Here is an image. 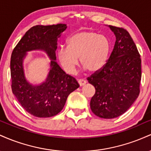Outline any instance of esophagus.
Returning a JSON list of instances; mask_svg holds the SVG:
<instances>
[{"label":"esophagus","mask_w":151,"mask_h":151,"mask_svg":"<svg viewBox=\"0 0 151 151\" xmlns=\"http://www.w3.org/2000/svg\"><path fill=\"white\" fill-rule=\"evenodd\" d=\"M77 81H78V83L79 84V85H80L81 86H84V84L86 83V81L84 80V79H78Z\"/></svg>","instance_id":"obj_1"}]
</instances>
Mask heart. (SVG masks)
Masks as SVG:
<instances>
[{
	"mask_svg": "<svg viewBox=\"0 0 151 151\" xmlns=\"http://www.w3.org/2000/svg\"><path fill=\"white\" fill-rule=\"evenodd\" d=\"M111 45L106 35L95 31L84 30L72 35L67 40V47L58 51L60 65L67 73L72 74L78 65L90 72H96L104 67L111 52Z\"/></svg>",
	"mask_w": 151,
	"mask_h": 151,
	"instance_id": "1",
	"label": "heart"
}]
</instances>
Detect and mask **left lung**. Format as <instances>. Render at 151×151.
I'll use <instances>...</instances> for the list:
<instances>
[{"label":"left lung","instance_id":"1","mask_svg":"<svg viewBox=\"0 0 151 151\" xmlns=\"http://www.w3.org/2000/svg\"><path fill=\"white\" fill-rule=\"evenodd\" d=\"M116 35L114 47L103 68L87 78L96 91L90 101L93 114L102 119L122 115L140 93L141 60L127 30L109 25Z\"/></svg>","mask_w":151,"mask_h":151}]
</instances>
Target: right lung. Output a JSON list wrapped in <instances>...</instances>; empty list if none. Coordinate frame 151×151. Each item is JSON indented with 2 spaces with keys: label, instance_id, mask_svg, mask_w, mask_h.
<instances>
[{
  "label": "right lung",
  "instance_id": "obj_1",
  "mask_svg": "<svg viewBox=\"0 0 151 151\" xmlns=\"http://www.w3.org/2000/svg\"><path fill=\"white\" fill-rule=\"evenodd\" d=\"M66 28L65 24L33 26L25 32L12 52V91L26 111L34 116L57 115L63 109L69 94L79 86L75 78L66 74L55 61L58 38ZM36 49L45 51L51 60L46 81L37 86L26 80L22 67L27 52Z\"/></svg>",
  "mask_w": 151,
  "mask_h": 151
}]
</instances>
